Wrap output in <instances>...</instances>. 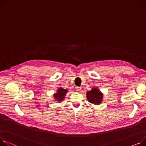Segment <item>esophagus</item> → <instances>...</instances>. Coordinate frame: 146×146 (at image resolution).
<instances>
[{"label":"esophagus","instance_id":"obj_1","mask_svg":"<svg viewBox=\"0 0 146 146\" xmlns=\"http://www.w3.org/2000/svg\"><path fill=\"white\" fill-rule=\"evenodd\" d=\"M76 91L77 92H80L81 90V87H76Z\"/></svg>","mask_w":146,"mask_h":146}]
</instances>
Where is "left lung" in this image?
<instances>
[{
	"label": "left lung",
	"mask_w": 146,
	"mask_h": 146,
	"mask_svg": "<svg viewBox=\"0 0 146 146\" xmlns=\"http://www.w3.org/2000/svg\"><path fill=\"white\" fill-rule=\"evenodd\" d=\"M86 98L90 103L98 105L102 102L103 93L98 89V87H94L92 90L86 93Z\"/></svg>",
	"instance_id": "obj_1"
}]
</instances>
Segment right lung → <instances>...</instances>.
I'll return each instance as SVG.
<instances>
[{
  "label": "right lung",
  "mask_w": 146,
  "mask_h": 146,
  "mask_svg": "<svg viewBox=\"0 0 146 146\" xmlns=\"http://www.w3.org/2000/svg\"><path fill=\"white\" fill-rule=\"evenodd\" d=\"M67 92V89H64L63 88L58 89L57 92L55 93L53 95L55 101H57L58 102L60 103L65 98V95Z\"/></svg>",
  "instance_id": "1"
}]
</instances>
